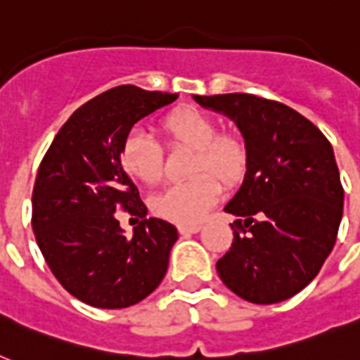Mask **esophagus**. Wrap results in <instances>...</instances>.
<instances>
[{
  "label": "esophagus",
  "instance_id": "obj_1",
  "mask_svg": "<svg viewBox=\"0 0 360 360\" xmlns=\"http://www.w3.org/2000/svg\"><path fill=\"white\" fill-rule=\"evenodd\" d=\"M177 230H179L181 236H192V233H198V231L202 230V226L200 224H191V226L181 224V226H177Z\"/></svg>",
  "mask_w": 360,
  "mask_h": 360
}]
</instances>
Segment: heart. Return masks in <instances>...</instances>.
Instances as JSON below:
<instances>
[{
    "label": "heart",
    "instance_id": "b5f03b06",
    "mask_svg": "<svg viewBox=\"0 0 360 360\" xmlns=\"http://www.w3.org/2000/svg\"><path fill=\"white\" fill-rule=\"evenodd\" d=\"M162 130L169 143L194 149L188 172L196 175L155 194L153 213L175 224H198L222 192L214 176L230 185L243 177L248 160L246 143L237 134L219 132L217 121L198 108L169 112L162 120ZM120 157L124 172L143 185H155L162 177V149L146 130L134 129L124 136Z\"/></svg>",
    "mask_w": 360,
    "mask_h": 360
}]
</instances>
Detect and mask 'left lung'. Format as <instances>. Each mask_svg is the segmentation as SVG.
I'll return each instance as SVG.
<instances>
[{
    "label": "left lung",
    "mask_w": 360,
    "mask_h": 360,
    "mask_svg": "<svg viewBox=\"0 0 360 360\" xmlns=\"http://www.w3.org/2000/svg\"><path fill=\"white\" fill-rule=\"evenodd\" d=\"M194 101L236 121L248 151L243 185L224 207L237 220L219 276L248 302L285 301L316 278L336 243L344 188L333 146L276 101L248 93Z\"/></svg>",
    "instance_id": "left-lung-1"
}]
</instances>
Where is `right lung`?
<instances>
[{"label":"right lung","instance_id":"add662e5","mask_svg":"<svg viewBox=\"0 0 360 360\" xmlns=\"http://www.w3.org/2000/svg\"><path fill=\"white\" fill-rule=\"evenodd\" d=\"M175 93L120 86L91 98L59 129L33 186L31 226L59 284L95 308L132 307L157 290L168 271L177 230L146 219L147 207L121 166V146L146 115ZM142 219L130 240L115 211Z\"/></svg>","mask_w":360,"mask_h":360}]
</instances>
